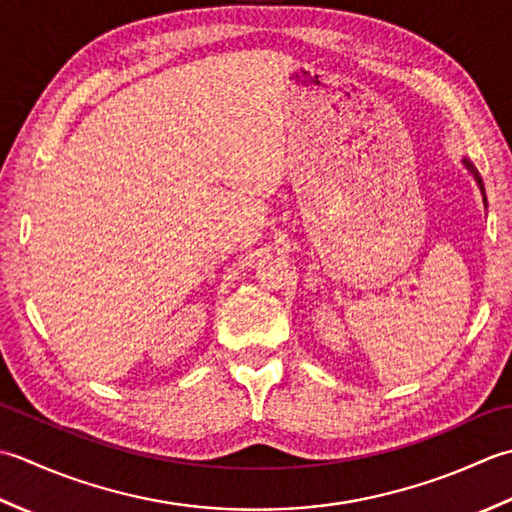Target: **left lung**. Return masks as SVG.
<instances>
[{
  "label": "left lung",
  "instance_id": "left-lung-1",
  "mask_svg": "<svg viewBox=\"0 0 512 512\" xmlns=\"http://www.w3.org/2000/svg\"><path fill=\"white\" fill-rule=\"evenodd\" d=\"M462 163H464V168L468 170V174H471V176H473V179H475V183H477V187H479V192H482V198H484V205H486V192H484V181H482V176H479L477 168H475V165H473L471 161H468V159H466V156H464V159H462ZM486 207H488V205H486Z\"/></svg>",
  "mask_w": 512,
  "mask_h": 512
}]
</instances>
